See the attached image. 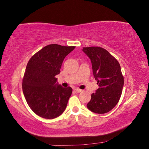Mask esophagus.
Returning <instances> with one entry per match:
<instances>
[{"instance_id":"obj_1","label":"esophagus","mask_w":149,"mask_h":149,"mask_svg":"<svg viewBox=\"0 0 149 149\" xmlns=\"http://www.w3.org/2000/svg\"><path fill=\"white\" fill-rule=\"evenodd\" d=\"M75 91H76V93H81V92L83 91V90L82 89H80L79 88H76L75 89Z\"/></svg>"}]
</instances>
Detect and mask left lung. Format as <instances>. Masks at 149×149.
Instances as JSON below:
<instances>
[{
  "label": "left lung",
  "mask_w": 149,
  "mask_h": 149,
  "mask_svg": "<svg viewBox=\"0 0 149 149\" xmlns=\"http://www.w3.org/2000/svg\"><path fill=\"white\" fill-rule=\"evenodd\" d=\"M82 50L91 60L94 77L99 86L96 93L91 94L87 107L94 113H106L116 106L121 96L124 77L120 66L101 47H84Z\"/></svg>",
  "instance_id": "8db88e82"
}]
</instances>
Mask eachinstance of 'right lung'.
<instances>
[{"label": "right lung", "mask_w": 149, "mask_h": 149, "mask_svg": "<svg viewBox=\"0 0 149 149\" xmlns=\"http://www.w3.org/2000/svg\"><path fill=\"white\" fill-rule=\"evenodd\" d=\"M74 48L49 45L36 53L28 62L22 89L30 109L40 117L52 119L65 111L72 88L61 86L55 76L60 74L66 56Z\"/></svg>", "instance_id": "add662e5"}]
</instances>
